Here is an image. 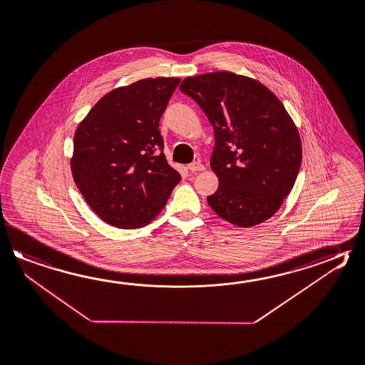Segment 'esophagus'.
Instances as JSON below:
<instances>
[{"label":"esophagus","mask_w":365,"mask_h":365,"mask_svg":"<svg viewBox=\"0 0 365 365\" xmlns=\"http://www.w3.org/2000/svg\"><path fill=\"white\" fill-rule=\"evenodd\" d=\"M187 168H188V170L191 171H201L205 169L204 165L200 164V163H192V164L188 165Z\"/></svg>","instance_id":"34e87169"}]
</instances>
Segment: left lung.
Wrapping results in <instances>:
<instances>
[{"instance_id": "left-lung-1", "label": "left lung", "mask_w": 365, "mask_h": 365, "mask_svg": "<svg viewBox=\"0 0 365 365\" xmlns=\"http://www.w3.org/2000/svg\"><path fill=\"white\" fill-rule=\"evenodd\" d=\"M192 97L215 128L210 168L218 188L209 207L239 227L264 222L290 194L302 164L298 127L281 100L250 76L216 71L188 76Z\"/></svg>"}]
</instances>
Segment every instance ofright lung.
I'll list each match as a JSON object with an SVG mask.
<instances>
[{
  "mask_svg": "<svg viewBox=\"0 0 365 365\" xmlns=\"http://www.w3.org/2000/svg\"><path fill=\"white\" fill-rule=\"evenodd\" d=\"M179 82L147 78L114 88L76 127L70 160L75 185L97 216L114 227L152 222L180 180L165 158L158 130Z\"/></svg>",
  "mask_w": 365,
  "mask_h": 365,
  "instance_id": "1",
  "label": "right lung"
}]
</instances>
